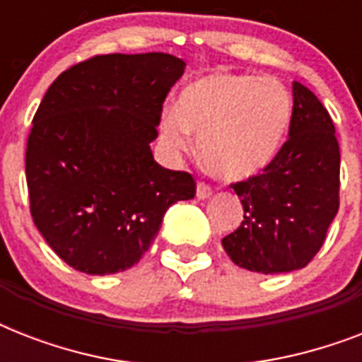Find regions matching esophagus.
Wrapping results in <instances>:
<instances>
[{"instance_id":"1","label":"esophagus","mask_w":362,"mask_h":362,"mask_svg":"<svg viewBox=\"0 0 362 362\" xmlns=\"http://www.w3.org/2000/svg\"><path fill=\"white\" fill-rule=\"evenodd\" d=\"M212 195V187L206 182H197V197L199 199H209Z\"/></svg>"}]
</instances>
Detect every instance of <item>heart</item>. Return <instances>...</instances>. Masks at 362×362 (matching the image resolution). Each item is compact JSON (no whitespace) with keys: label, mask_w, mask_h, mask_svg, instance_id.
Instances as JSON below:
<instances>
[{"label":"heart","mask_w":362,"mask_h":362,"mask_svg":"<svg viewBox=\"0 0 362 362\" xmlns=\"http://www.w3.org/2000/svg\"><path fill=\"white\" fill-rule=\"evenodd\" d=\"M293 116L287 88L274 78L214 73L192 82L176 110L161 120L165 142L176 152H199L206 169L223 180H246L280 153Z\"/></svg>","instance_id":"b5f03b06"}]
</instances>
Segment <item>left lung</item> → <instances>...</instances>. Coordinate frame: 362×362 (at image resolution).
Masks as SVG:
<instances>
[{
    "label": "left lung",
    "mask_w": 362,
    "mask_h": 362,
    "mask_svg": "<svg viewBox=\"0 0 362 362\" xmlns=\"http://www.w3.org/2000/svg\"><path fill=\"white\" fill-rule=\"evenodd\" d=\"M244 220L221 244L242 269L280 274L315 257L340 206V146L320 99L293 82L289 139L259 175L233 182Z\"/></svg>",
    "instance_id": "obj_1"
}]
</instances>
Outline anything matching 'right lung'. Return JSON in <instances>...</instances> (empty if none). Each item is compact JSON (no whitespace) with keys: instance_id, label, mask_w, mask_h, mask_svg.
<instances>
[{"instance_id":"add662e5","label":"right lung","mask_w":362,"mask_h":362,"mask_svg":"<svg viewBox=\"0 0 362 362\" xmlns=\"http://www.w3.org/2000/svg\"><path fill=\"white\" fill-rule=\"evenodd\" d=\"M163 52L103 54L64 71L28 135L30 212L48 246L75 270L115 274L141 261L195 178L153 161L163 103L184 73Z\"/></svg>"}]
</instances>
